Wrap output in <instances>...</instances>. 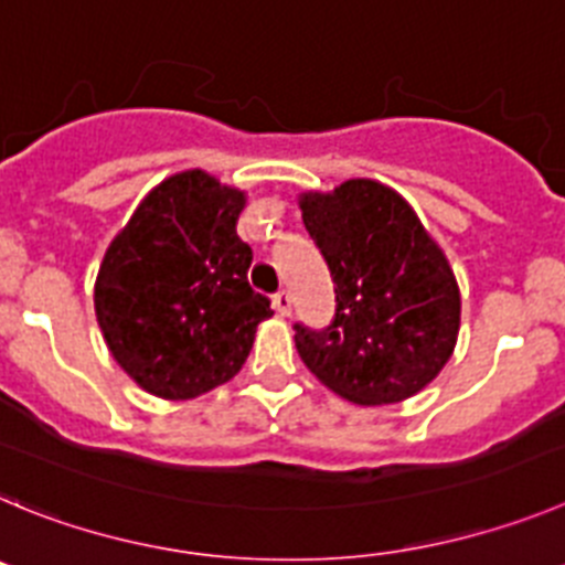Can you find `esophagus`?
<instances>
[{
    "label": "esophagus",
    "instance_id": "34e87169",
    "mask_svg": "<svg viewBox=\"0 0 565 565\" xmlns=\"http://www.w3.org/2000/svg\"><path fill=\"white\" fill-rule=\"evenodd\" d=\"M273 307H276L278 315H284V318H287V315L292 312V295H289L287 289H278V292L273 295Z\"/></svg>",
    "mask_w": 565,
    "mask_h": 565
}]
</instances>
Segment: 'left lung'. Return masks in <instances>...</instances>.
Instances as JSON below:
<instances>
[{
    "mask_svg": "<svg viewBox=\"0 0 565 565\" xmlns=\"http://www.w3.org/2000/svg\"><path fill=\"white\" fill-rule=\"evenodd\" d=\"M301 211L332 273L334 318L323 329L295 323V349L349 403L408 399L439 374L459 334V284L445 253L380 182L303 194Z\"/></svg>",
    "mask_w": 565,
    "mask_h": 565,
    "instance_id": "obj_1",
    "label": "left lung"
}]
</instances>
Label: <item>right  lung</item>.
I'll use <instances>...</instances> for the list:
<instances>
[{
	"mask_svg": "<svg viewBox=\"0 0 565 565\" xmlns=\"http://www.w3.org/2000/svg\"><path fill=\"white\" fill-rule=\"evenodd\" d=\"M245 194L205 171L151 191L106 250L95 315L111 358L140 388L194 399L236 377L270 298L250 287L236 233Z\"/></svg>",
	"mask_w": 565,
	"mask_h": 565,
	"instance_id": "obj_1",
	"label": "right lung"
}]
</instances>
